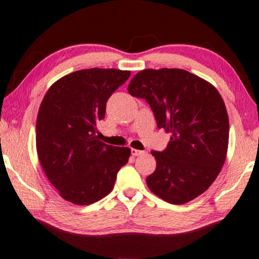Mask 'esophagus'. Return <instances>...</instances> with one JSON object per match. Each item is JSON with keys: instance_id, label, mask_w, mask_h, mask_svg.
<instances>
[{"instance_id": "34e87169", "label": "esophagus", "mask_w": 259, "mask_h": 259, "mask_svg": "<svg viewBox=\"0 0 259 259\" xmlns=\"http://www.w3.org/2000/svg\"><path fill=\"white\" fill-rule=\"evenodd\" d=\"M131 153H132V156H142V154L145 153V151H140V150H136V149H132L131 150Z\"/></svg>"}]
</instances>
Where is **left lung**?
Listing matches in <instances>:
<instances>
[{"instance_id":"left-lung-1","label":"left lung","mask_w":259,"mask_h":259,"mask_svg":"<svg viewBox=\"0 0 259 259\" xmlns=\"http://www.w3.org/2000/svg\"><path fill=\"white\" fill-rule=\"evenodd\" d=\"M128 93L149 103L158 128L171 134L147 187L166 202L183 204L204 193L226 159L230 123L224 100L206 79L182 69H145Z\"/></svg>"}]
</instances>
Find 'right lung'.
Segmentation results:
<instances>
[{
  "mask_svg": "<svg viewBox=\"0 0 259 259\" xmlns=\"http://www.w3.org/2000/svg\"><path fill=\"white\" fill-rule=\"evenodd\" d=\"M131 71L85 69L50 87L36 116V152L52 186L64 200L92 204L113 190L131 149L100 142L96 125L105 119L110 95Z\"/></svg>",
  "mask_w": 259,
  "mask_h": 259,
  "instance_id": "1",
  "label": "right lung"
}]
</instances>
